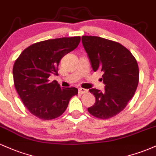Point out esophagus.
Segmentation results:
<instances>
[{
    "label": "esophagus",
    "instance_id": "1",
    "mask_svg": "<svg viewBox=\"0 0 156 156\" xmlns=\"http://www.w3.org/2000/svg\"><path fill=\"white\" fill-rule=\"evenodd\" d=\"M88 92V90L87 89H85L83 88H78V93L79 94H84V93H87Z\"/></svg>",
    "mask_w": 156,
    "mask_h": 156
}]
</instances>
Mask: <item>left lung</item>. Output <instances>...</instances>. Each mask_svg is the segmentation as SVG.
<instances>
[{"label": "left lung", "instance_id": "obj_1", "mask_svg": "<svg viewBox=\"0 0 156 156\" xmlns=\"http://www.w3.org/2000/svg\"><path fill=\"white\" fill-rule=\"evenodd\" d=\"M83 46L94 72L100 69L105 89H91L95 103L88 112L100 119L114 117L126 107L139 83V67L132 53L118 42L99 37L83 36Z\"/></svg>", "mask_w": 156, "mask_h": 156}]
</instances>
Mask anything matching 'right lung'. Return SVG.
<instances>
[{
	"instance_id": "obj_1",
	"label": "right lung",
	"mask_w": 156,
	"mask_h": 156,
	"mask_svg": "<svg viewBox=\"0 0 156 156\" xmlns=\"http://www.w3.org/2000/svg\"><path fill=\"white\" fill-rule=\"evenodd\" d=\"M80 37L48 39L25 49L13 67L14 83L23 104L33 115L50 120L62 115L69 100L78 94L76 87H61L51 75L58 74L62 57L78 47Z\"/></svg>"
}]
</instances>
